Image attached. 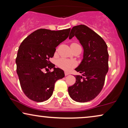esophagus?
<instances>
[{
    "label": "esophagus",
    "mask_w": 128,
    "mask_h": 128,
    "mask_svg": "<svg viewBox=\"0 0 128 128\" xmlns=\"http://www.w3.org/2000/svg\"><path fill=\"white\" fill-rule=\"evenodd\" d=\"M69 74V73L68 72H64V75L65 76H68V75Z\"/></svg>",
    "instance_id": "esophagus-1"
}]
</instances>
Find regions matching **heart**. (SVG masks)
Returning <instances> with one entry per match:
<instances>
[{
    "instance_id": "heart-1",
    "label": "heart",
    "mask_w": 128,
    "mask_h": 128,
    "mask_svg": "<svg viewBox=\"0 0 128 128\" xmlns=\"http://www.w3.org/2000/svg\"><path fill=\"white\" fill-rule=\"evenodd\" d=\"M58 65L62 69L69 70L72 68L76 65V63L73 61H71L68 59L62 58L58 61Z\"/></svg>"
}]
</instances>
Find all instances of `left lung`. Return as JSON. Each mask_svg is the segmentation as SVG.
I'll use <instances>...</instances> for the list:
<instances>
[{
	"label": "left lung",
	"instance_id": "1",
	"mask_svg": "<svg viewBox=\"0 0 128 128\" xmlns=\"http://www.w3.org/2000/svg\"><path fill=\"white\" fill-rule=\"evenodd\" d=\"M75 36L83 48V58L75 69L76 83L68 88L69 94L76 102H86L97 97L104 86L108 71L107 45L104 40L85 25L73 27L69 39Z\"/></svg>",
	"mask_w": 128,
	"mask_h": 128
}]
</instances>
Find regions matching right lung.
<instances>
[{"label":"right lung","mask_w":128,"mask_h":128,"mask_svg":"<svg viewBox=\"0 0 128 128\" xmlns=\"http://www.w3.org/2000/svg\"><path fill=\"white\" fill-rule=\"evenodd\" d=\"M70 28L59 31L41 28L23 40L19 46L16 63L17 73L24 93L31 100L43 102L53 93L55 83L64 77L63 70L50 61L56 48L68 36ZM52 72L44 73L48 68Z\"/></svg>","instance_id":"obj_1"}]
</instances>
